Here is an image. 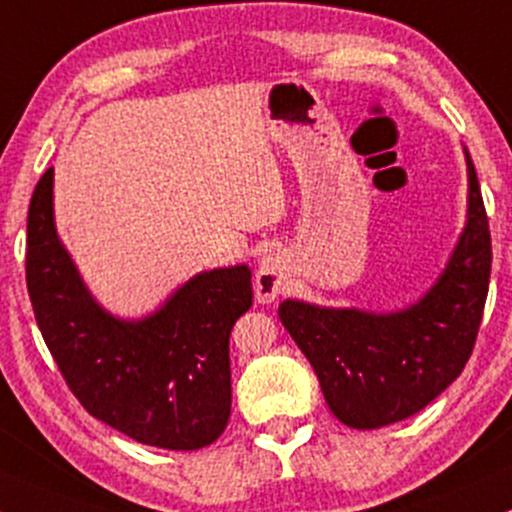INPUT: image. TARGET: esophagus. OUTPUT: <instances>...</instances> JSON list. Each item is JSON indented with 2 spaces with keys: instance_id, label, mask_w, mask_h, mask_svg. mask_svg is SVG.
Masks as SVG:
<instances>
[{
  "instance_id": "34e87169",
  "label": "esophagus",
  "mask_w": 512,
  "mask_h": 512,
  "mask_svg": "<svg viewBox=\"0 0 512 512\" xmlns=\"http://www.w3.org/2000/svg\"><path fill=\"white\" fill-rule=\"evenodd\" d=\"M285 280H287V271H285V263L280 261V256L273 254L263 258L254 280L258 302H273L275 297L280 295V290L285 287Z\"/></svg>"
}]
</instances>
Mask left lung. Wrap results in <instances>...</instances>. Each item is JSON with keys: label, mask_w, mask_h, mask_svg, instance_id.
<instances>
[{"label": "left lung", "mask_w": 512, "mask_h": 512, "mask_svg": "<svg viewBox=\"0 0 512 512\" xmlns=\"http://www.w3.org/2000/svg\"><path fill=\"white\" fill-rule=\"evenodd\" d=\"M467 227L426 295L399 312L285 300L278 317L317 372L333 416L372 430L404 421L462 375L491 278V232L469 152Z\"/></svg>", "instance_id": "left-lung-1"}]
</instances>
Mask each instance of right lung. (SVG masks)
Wrapping results in <instances>:
<instances>
[{"mask_svg": "<svg viewBox=\"0 0 512 512\" xmlns=\"http://www.w3.org/2000/svg\"><path fill=\"white\" fill-rule=\"evenodd\" d=\"M26 285L45 346L91 416L164 450L220 438L232 411L229 333L254 300L249 266L193 275L145 319L113 317L57 237L48 169L28 205Z\"/></svg>", "mask_w": 512, "mask_h": 512, "instance_id": "1", "label": "right lung"}]
</instances>
